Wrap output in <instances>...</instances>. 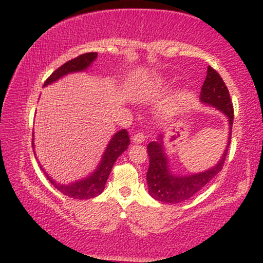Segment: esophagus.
Listing matches in <instances>:
<instances>
[{
  "mask_svg": "<svg viewBox=\"0 0 263 263\" xmlns=\"http://www.w3.org/2000/svg\"><path fill=\"white\" fill-rule=\"evenodd\" d=\"M145 138H146L145 135L144 134H141V132H139V134H136L134 137H132V142L136 143V144H141V143H144Z\"/></svg>",
  "mask_w": 263,
  "mask_h": 263,
  "instance_id": "obj_1",
  "label": "esophagus"
}]
</instances>
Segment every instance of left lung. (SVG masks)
I'll list each match as a JSON object with an SVG mask.
<instances>
[{
    "mask_svg": "<svg viewBox=\"0 0 263 263\" xmlns=\"http://www.w3.org/2000/svg\"><path fill=\"white\" fill-rule=\"evenodd\" d=\"M199 100L202 103L215 107L229 119V138L225 152L221 159L214 167L201 173L190 174V176H176L171 172L168 157L164 152L163 135H159L157 141L149 143V168L146 172V183H148L149 194L153 198L163 203H180L197 194L220 171L222 170L227 152L231 143L233 125V104L231 102L230 92L219 73L208 66L207 77L203 83Z\"/></svg>",
    "mask_w": 263,
    "mask_h": 263,
    "instance_id": "left-lung-1",
    "label": "left lung"
}]
</instances>
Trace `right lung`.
I'll return each instance as SVG.
<instances>
[{"instance_id":"right-lung-1","label":"right lung","mask_w":263,"mask_h":263,"mask_svg":"<svg viewBox=\"0 0 263 263\" xmlns=\"http://www.w3.org/2000/svg\"><path fill=\"white\" fill-rule=\"evenodd\" d=\"M97 52H86V54H82L77 58L72 59L59 67L56 71H54L50 74V77L45 80L44 86L49 85V84L56 82L62 77L69 73L74 72H82L85 71L87 67H90L91 64L96 60ZM129 145V137L126 129H120L115 134L109 141V144L107 145L106 150H104L101 162L92 174H90L89 177L84 178L82 180H77L72 184H60L58 181H55L52 178H50L47 174V178L49 181L54 185L55 189H58L61 194H64L68 197L74 198V199H87L92 198L99 196L101 192L104 190L106 186V181L109 177L111 168H113L115 161L122 153L127 149ZM32 146L33 141H32Z\"/></svg>"}]
</instances>
